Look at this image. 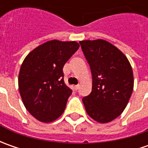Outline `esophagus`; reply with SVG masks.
I'll return each mask as SVG.
<instances>
[{
  "mask_svg": "<svg viewBox=\"0 0 148 148\" xmlns=\"http://www.w3.org/2000/svg\"><path fill=\"white\" fill-rule=\"evenodd\" d=\"M74 88H75V90H78V88H79V85L75 86H74Z\"/></svg>",
  "mask_w": 148,
  "mask_h": 148,
  "instance_id": "1",
  "label": "esophagus"
}]
</instances>
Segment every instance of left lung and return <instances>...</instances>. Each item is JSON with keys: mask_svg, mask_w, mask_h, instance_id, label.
Masks as SVG:
<instances>
[{"mask_svg": "<svg viewBox=\"0 0 148 148\" xmlns=\"http://www.w3.org/2000/svg\"><path fill=\"white\" fill-rule=\"evenodd\" d=\"M92 74V90L82 102L88 115L107 123L119 116L134 90V73L127 57L104 39L80 41Z\"/></svg>", "mask_w": 148, "mask_h": 148, "instance_id": "left-lung-1", "label": "left lung"}]
</instances>
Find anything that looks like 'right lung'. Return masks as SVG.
<instances>
[{"instance_id": "right-lung-1", "label": "right lung", "mask_w": 148, "mask_h": 148, "mask_svg": "<svg viewBox=\"0 0 148 148\" xmlns=\"http://www.w3.org/2000/svg\"><path fill=\"white\" fill-rule=\"evenodd\" d=\"M76 41H47L33 49L20 66L18 85L26 110L42 123L53 122L64 112L71 90L63 81V66L77 52Z\"/></svg>"}]
</instances>
